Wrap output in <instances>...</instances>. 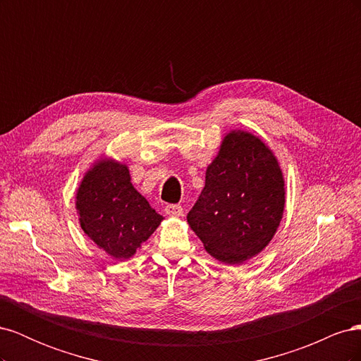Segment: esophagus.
Segmentation results:
<instances>
[{
    "label": "esophagus",
    "mask_w": 361,
    "mask_h": 361,
    "mask_svg": "<svg viewBox=\"0 0 361 361\" xmlns=\"http://www.w3.org/2000/svg\"><path fill=\"white\" fill-rule=\"evenodd\" d=\"M164 211H166V214L170 216H180L183 212L180 204H167L164 207Z\"/></svg>",
    "instance_id": "34e87169"
}]
</instances>
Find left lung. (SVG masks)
<instances>
[{
	"mask_svg": "<svg viewBox=\"0 0 361 361\" xmlns=\"http://www.w3.org/2000/svg\"><path fill=\"white\" fill-rule=\"evenodd\" d=\"M285 179L259 137L231 130L207 166L204 188L187 220L204 250L227 265L259 255L285 211Z\"/></svg>",
	"mask_w": 361,
	"mask_h": 361,
	"instance_id": "1",
	"label": "left lung"
}]
</instances>
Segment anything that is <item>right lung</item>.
<instances>
[{"instance_id": "obj_1", "label": "right lung", "mask_w": 361, "mask_h": 361, "mask_svg": "<svg viewBox=\"0 0 361 361\" xmlns=\"http://www.w3.org/2000/svg\"><path fill=\"white\" fill-rule=\"evenodd\" d=\"M84 233L114 259L135 255L164 220L130 183L128 167L102 158L85 173L76 191Z\"/></svg>"}]
</instances>
